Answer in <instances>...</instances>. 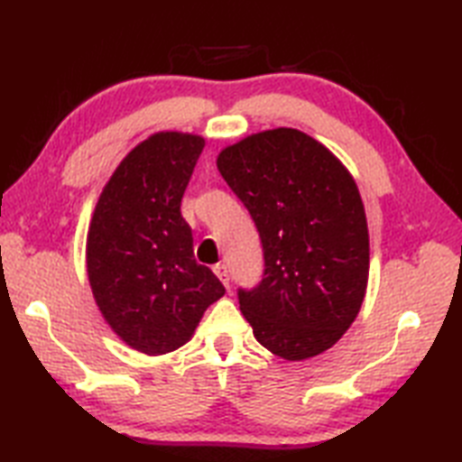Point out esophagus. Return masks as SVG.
I'll return each instance as SVG.
<instances>
[{
    "label": "esophagus",
    "mask_w": 462,
    "mask_h": 462,
    "mask_svg": "<svg viewBox=\"0 0 462 462\" xmlns=\"http://www.w3.org/2000/svg\"><path fill=\"white\" fill-rule=\"evenodd\" d=\"M214 273H216V276H218V280L224 283L226 288L230 286V273H228V268H226L224 263H216Z\"/></svg>",
    "instance_id": "34e87169"
}]
</instances>
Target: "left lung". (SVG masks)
<instances>
[{"label":"left lung","mask_w":462,"mask_h":462,"mask_svg":"<svg viewBox=\"0 0 462 462\" xmlns=\"http://www.w3.org/2000/svg\"><path fill=\"white\" fill-rule=\"evenodd\" d=\"M216 166L260 232L263 278L238 290L263 347L316 357L349 329L365 298L369 232L353 176L298 129L262 131L220 151Z\"/></svg>","instance_id":"left-lung-1"}]
</instances>
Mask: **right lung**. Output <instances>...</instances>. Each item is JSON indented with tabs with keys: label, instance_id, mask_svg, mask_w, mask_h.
Returning a JSON list of instances; mask_svg holds the SVG:
<instances>
[{
	"label": "right lung",
	"instance_id": "obj_1",
	"mask_svg": "<svg viewBox=\"0 0 462 462\" xmlns=\"http://www.w3.org/2000/svg\"><path fill=\"white\" fill-rule=\"evenodd\" d=\"M204 149L200 134L162 131L116 166L87 234V276L109 328L126 346L164 356L192 337L206 308L224 296L194 260L182 194Z\"/></svg>",
	"mask_w": 462,
	"mask_h": 462
}]
</instances>
